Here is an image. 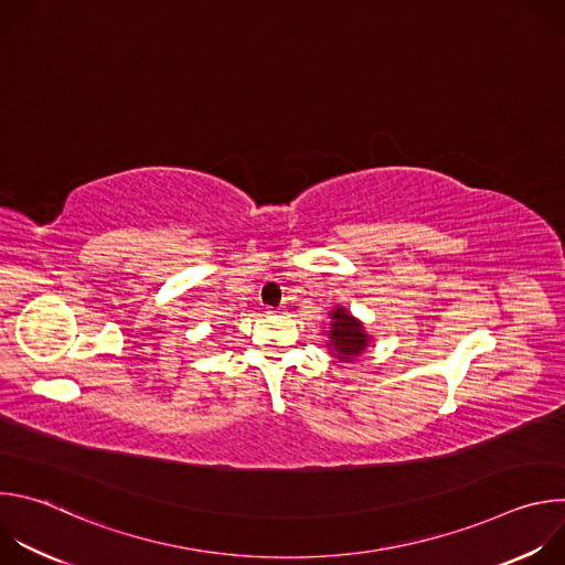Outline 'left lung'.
<instances>
[{
    "mask_svg": "<svg viewBox=\"0 0 565 565\" xmlns=\"http://www.w3.org/2000/svg\"><path fill=\"white\" fill-rule=\"evenodd\" d=\"M329 317H331V324L327 331L329 335L327 347H329V353L340 362H353L373 344V338L366 333L362 319H358L344 306H335L329 312Z\"/></svg>",
    "mask_w": 565,
    "mask_h": 565,
    "instance_id": "8db88e82",
    "label": "left lung"
}]
</instances>
